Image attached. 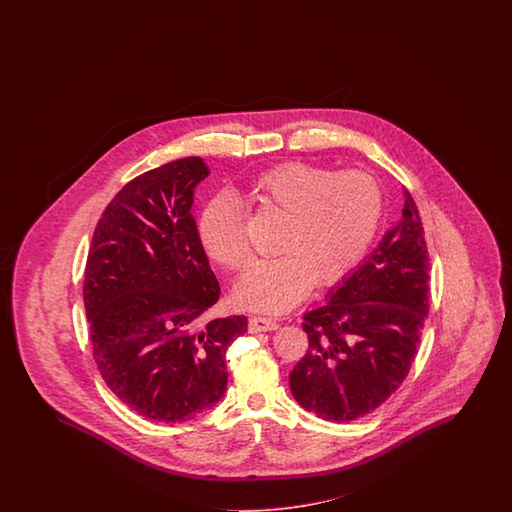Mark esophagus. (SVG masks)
Wrapping results in <instances>:
<instances>
[{
    "label": "esophagus",
    "instance_id": "1",
    "mask_svg": "<svg viewBox=\"0 0 512 512\" xmlns=\"http://www.w3.org/2000/svg\"><path fill=\"white\" fill-rule=\"evenodd\" d=\"M278 321L270 319V317H261V315H253L249 319V332L255 334V332H266V330H276L278 328Z\"/></svg>",
    "mask_w": 512,
    "mask_h": 512
}]
</instances>
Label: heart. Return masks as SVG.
<instances>
[{
  "label": "heart",
  "instance_id": "heart-1",
  "mask_svg": "<svg viewBox=\"0 0 512 512\" xmlns=\"http://www.w3.org/2000/svg\"><path fill=\"white\" fill-rule=\"evenodd\" d=\"M285 217L274 259L251 264L236 285V298L251 310H291L313 281L343 278L372 244L383 212V195L370 174L330 172L306 163H285L257 176L236 199L217 195L199 217V238L210 259L240 270L249 259L240 202Z\"/></svg>",
  "mask_w": 512,
  "mask_h": 512
}]
</instances>
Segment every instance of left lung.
I'll return each mask as SVG.
<instances>
[{
    "label": "left lung",
    "mask_w": 512,
    "mask_h": 512,
    "mask_svg": "<svg viewBox=\"0 0 512 512\" xmlns=\"http://www.w3.org/2000/svg\"><path fill=\"white\" fill-rule=\"evenodd\" d=\"M402 219L372 255L304 313L310 347L289 373L306 411L334 422L364 417L400 387L428 315L430 257L419 208L403 191Z\"/></svg>",
    "instance_id": "left-lung-1"
}]
</instances>
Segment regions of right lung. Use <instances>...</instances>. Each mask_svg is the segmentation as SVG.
<instances>
[{
	"label": "right lung",
	"instance_id": "obj_1",
	"mask_svg": "<svg viewBox=\"0 0 512 512\" xmlns=\"http://www.w3.org/2000/svg\"><path fill=\"white\" fill-rule=\"evenodd\" d=\"M210 174L176 159L122 187L99 219L86 261L84 308L105 383L146 419L184 422L227 388L225 353L248 317L208 319L219 283L191 214Z\"/></svg>",
	"mask_w": 512,
	"mask_h": 512
}]
</instances>
